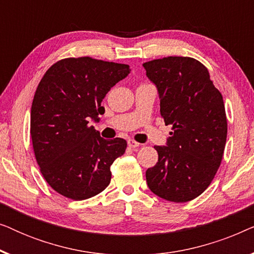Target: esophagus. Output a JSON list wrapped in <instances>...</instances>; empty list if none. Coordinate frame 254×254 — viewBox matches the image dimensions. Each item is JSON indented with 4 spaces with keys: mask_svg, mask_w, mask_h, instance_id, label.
I'll use <instances>...</instances> for the list:
<instances>
[{
    "mask_svg": "<svg viewBox=\"0 0 254 254\" xmlns=\"http://www.w3.org/2000/svg\"><path fill=\"white\" fill-rule=\"evenodd\" d=\"M127 143H128V147L129 148H137L138 145H140V143H137L136 141H134V140H128L127 141Z\"/></svg>",
    "mask_w": 254,
    "mask_h": 254,
    "instance_id": "obj_1",
    "label": "esophagus"
}]
</instances>
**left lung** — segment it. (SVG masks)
<instances>
[{
  "label": "left lung",
  "mask_w": 254,
  "mask_h": 254,
  "mask_svg": "<svg viewBox=\"0 0 254 254\" xmlns=\"http://www.w3.org/2000/svg\"><path fill=\"white\" fill-rule=\"evenodd\" d=\"M143 67L158 90L164 123L172 125L166 145H155L158 162L145 171L148 187L162 199L187 202L210 185L223 158V97L193 58L168 57Z\"/></svg>",
  "instance_id": "obj_1"
}]
</instances>
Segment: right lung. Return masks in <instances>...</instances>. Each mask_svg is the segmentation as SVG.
I'll return each mask as SVG.
<instances>
[{
	"label": "right lung",
	"instance_id": "right-lung-1",
	"mask_svg": "<svg viewBox=\"0 0 254 254\" xmlns=\"http://www.w3.org/2000/svg\"><path fill=\"white\" fill-rule=\"evenodd\" d=\"M129 65L83 57L58 61L38 85L30 133L40 172L52 189L72 200L95 196L109 186L111 165L126 140H105L89 121H99L102 102Z\"/></svg>",
	"mask_w": 254,
	"mask_h": 254
}]
</instances>
